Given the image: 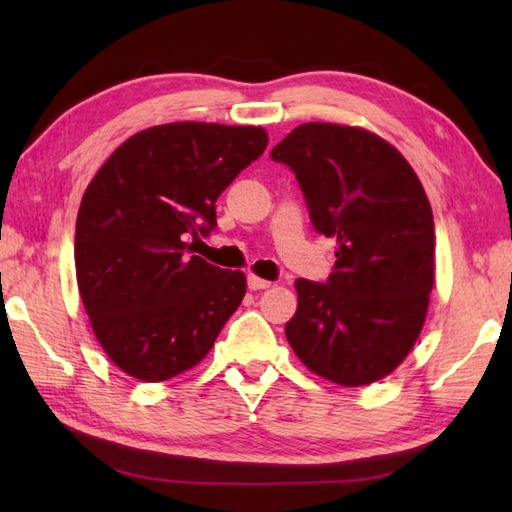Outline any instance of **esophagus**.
<instances>
[{"instance_id":"1","label":"esophagus","mask_w":512,"mask_h":512,"mask_svg":"<svg viewBox=\"0 0 512 512\" xmlns=\"http://www.w3.org/2000/svg\"><path fill=\"white\" fill-rule=\"evenodd\" d=\"M270 286H273V281L262 279V277H257V275H248V288L250 290H266Z\"/></svg>"}]
</instances>
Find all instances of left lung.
I'll use <instances>...</instances> for the list:
<instances>
[{"instance_id": "8db88e82", "label": "left lung", "mask_w": 512, "mask_h": 512, "mask_svg": "<svg viewBox=\"0 0 512 512\" xmlns=\"http://www.w3.org/2000/svg\"><path fill=\"white\" fill-rule=\"evenodd\" d=\"M270 156L295 171L314 228L336 242L325 284L295 281L286 339L330 383H376L405 361L427 319L436 279L427 193L405 156L363 127L303 123Z\"/></svg>"}]
</instances>
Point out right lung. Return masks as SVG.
Returning a JSON list of instances; mask_svg holds the SVG:
<instances>
[{
  "mask_svg": "<svg viewBox=\"0 0 512 512\" xmlns=\"http://www.w3.org/2000/svg\"><path fill=\"white\" fill-rule=\"evenodd\" d=\"M266 145L264 127L180 121L127 138L96 171L76 215V284L125 374L187 372L239 308L246 275L189 257L187 239L211 231L220 193Z\"/></svg>",
  "mask_w": 512,
  "mask_h": 512,
  "instance_id": "right-lung-1",
  "label": "right lung"
}]
</instances>
